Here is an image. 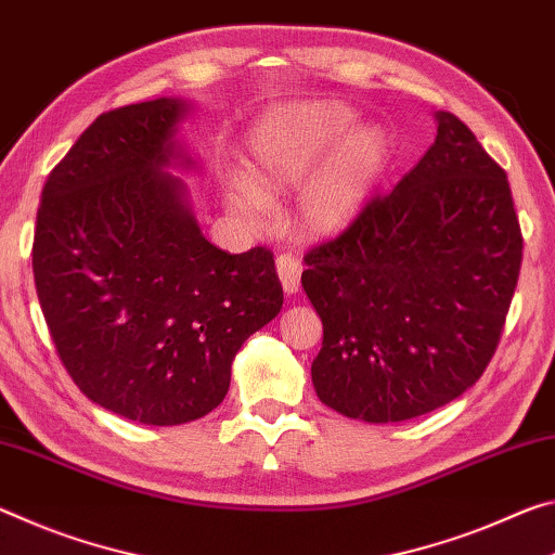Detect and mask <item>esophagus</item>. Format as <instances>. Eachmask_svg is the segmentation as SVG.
Segmentation results:
<instances>
[{
  "mask_svg": "<svg viewBox=\"0 0 555 555\" xmlns=\"http://www.w3.org/2000/svg\"><path fill=\"white\" fill-rule=\"evenodd\" d=\"M275 270L280 283H283V289L287 295H295L299 289V275H302V262H299L295 256H280L275 260Z\"/></svg>",
  "mask_w": 555,
  "mask_h": 555,
  "instance_id": "esophagus-1",
  "label": "esophagus"
}]
</instances>
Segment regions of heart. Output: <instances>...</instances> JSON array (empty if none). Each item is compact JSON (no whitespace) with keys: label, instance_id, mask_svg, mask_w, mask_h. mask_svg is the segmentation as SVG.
<instances>
[{"label":"heart","instance_id":"heart-1","mask_svg":"<svg viewBox=\"0 0 555 555\" xmlns=\"http://www.w3.org/2000/svg\"><path fill=\"white\" fill-rule=\"evenodd\" d=\"M359 113L339 100H317L268 113L248 140V179L225 186V208L248 229H266L270 198L304 184L297 225L310 238L347 233L374 204L393 142L378 125H357Z\"/></svg>","mask_w":555,"mask_h":555}]
</instances>
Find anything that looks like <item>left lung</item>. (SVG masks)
Here are the masks:
<instances>
[{
  "label": "left lung",
  "mask_w": 555,
  "mask_h": 555,
  "mask_svg": "<svg viewBox=\"0 0 555 555\" xmlns=\"http://www.w3.org/2000/svg\"><path fill=\"white\" fill-rule=\"evenodd\" d=\"M435 122L393 192L305 256L302 287L324 326L312 384L357 421H411L475 386L519 280L506 171L460 117L438 111Z\"/></svg>",
  "instance_id": "obj_1"
}]
</instances>
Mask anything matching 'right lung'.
<instances>
[{"mask_svg": "<svg viewBox=\"0 0 555 555\" xmlns=\"http://www.w3.org/2000/svg\"><path fill=\"white\" fill-rule=\"evenodd\" d=\"M192 103L117 107L80 134L41 194L34 283L63 366L127 421L204 417L231 386L243 341L283 307L268 248L231 256L204 238L179 140Z\"/></svg>", "mask_w": 555, "mask_h": 555, "instance_id": "obj_1", "label": "right lung"}]
</instances>
